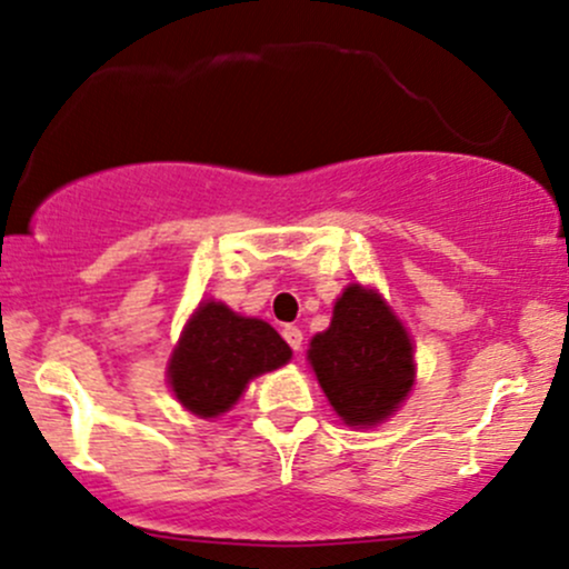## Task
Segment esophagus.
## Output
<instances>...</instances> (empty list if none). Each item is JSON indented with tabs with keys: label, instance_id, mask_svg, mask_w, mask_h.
<instances>
[{
	"label": "esophagus",
	"instance_id": "obj_1",
	"mask_svg": "<svg viewBox=\"0 0 569 569\" xmlns=\"http://www.w3.org/2000/svg\"><path fill=\"white\" fill-rule=\"evenodd\" d=\"M282 336H284L287 345L292 347V350L301 352V345H303V333H301V328H296V326H284Z\"/></svg>",
	"mask_w": 569,
	"mask_h": 569
}]
</instances>
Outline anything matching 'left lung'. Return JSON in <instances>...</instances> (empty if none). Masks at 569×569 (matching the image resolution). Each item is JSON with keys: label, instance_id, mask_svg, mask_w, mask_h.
I'll use <instances>...</instances> for the list:
<instances>
[{"label": "left lung", "instance_id": "8db88e82", "mask_svg": "<svg viewBox=\"0 0 569 569\" xmlns=\"http://www.w3.org/2000/svg\"><path fill=\"white\" fill-rule=\"evenodd\" d=\"M307 358L336 415L356 429L388 420L415 382L407 328L380 292L363 284L336 298L331 326L311 339Z\"/></svg>", "mask_w": 569, "mask_h": 569}]
</instances>
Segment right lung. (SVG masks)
<instances>
[{
  "label": "right lung",
  "mask_w": 569,
  "mask_h": 569,
  "mask_svg": "<svg viewBox=\"0 0 569 569\" xmlns=\"http://www.w3.org/2000/svg\"><path fill=\"white\" fill-rule=\"evenodd\" d=\"M290 356L287 341L268 322L203 301L170 356L168 382L189 412L217 418L236 405L249 380L279 369Z\"/></svg>",
  "instance_id": "add662e5"
}]
</instances>
